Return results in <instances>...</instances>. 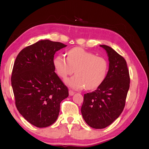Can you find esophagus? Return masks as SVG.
Listing matches in <instances>:
<instances>
[{
    "label": "esophagus",
    "mask_w": 149,
    "mask_h": 149,
    "mask_svg": "<svg viewBox=\"0 0 149 149\" xmlns=\"http://www.w3.org/2000/svg\"><path fill=\"white\" fill-rule=\"evenodd\" d=\"M74 93H75V92L73 91H72V90H69V94H70V96H73V95H74Z\"/></svg>",
    "instance_id": "34e87169"
}]
</instances>
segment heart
I'll return each mask as SVG.
<instances>
[{
    "label": "heart",
    "instance_id": "obj_1",
    "mask_svg": "<svg viewBox=\"0 0 149 149\" xmlns=\"http://www.w3.org/2000/svg\"><path fill=\"white\" fill-rule=\"evenodd\" d=\"M58 75L63 79L74 73L76 75L65 81V83L74 89L86 87L91 90L98 88L104 81L108 70V63L102 57L81 48H73L67 52L66 58L58 55L53 60Z\"/></svg>",
    "mask_w": 149,
    "mask_h": 149
}]
</instances>
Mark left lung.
Returning <instances> with one entry per match:
<instances>
[{"instance_id": "left-lung-1", "label": "left lung", "mask_w": 149, "mask_h": 149, "mask_svg": "<svg viewBox=\"0 0 149 149\" xmlns=\"http://www.w3.org/2000/svg\"><path fill=\"white\" fill-rule=\"evenodd\" d=\"M109 60V70L96 90L84 94L81 107L83 118L94 129L111 125L123 112L129 89L130 77L124 58L111 47L101 45Z\"/></svg>"}]
</instances>
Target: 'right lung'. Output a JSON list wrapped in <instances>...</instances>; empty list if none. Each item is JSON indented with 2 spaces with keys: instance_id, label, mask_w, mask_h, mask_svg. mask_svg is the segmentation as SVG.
<instances>
[{
  "instance_id": "right-lung-1",
  "label": "right lung",
  "mask_w": 149,
  "mask_h": 149,
  "mask_svg": "<svg viewBox=\"0 0 149 149\" xmlns=\"http://www.w3.org/2000/svg\"><path fill=\"white\" fill-rule=\"evenodd\" d=\"M66 46L49 40H40L22 49L13 65L11 82L17 109L37 127L55 123L61 102L69 95L53 65L56 52Z\"/></svg>"
}]
</instances>
